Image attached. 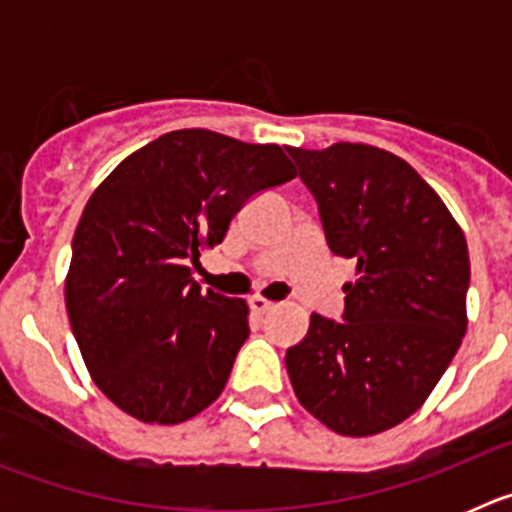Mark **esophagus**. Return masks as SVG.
Wrapping results in <instances>:
<instances>
[{"label": "esophagus", "instance_id": "obj_1", "mask_svg": "<svg viewBox=\"0 0 512 512\" xmlns=\"http://www.w3.org/2000/svg\"><path fill=\"white\" fill-rule=\"evenodd\" d=\"M248 305H251V310L256 312V315H266V312H271L274 307H277V302H269V300H264V297L256 295L248 300Z\"/></svg>", "mask_w": 512, "mask_h": 512}]
</instances>
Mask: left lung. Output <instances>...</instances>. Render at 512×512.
<instances>
[{
	"instance_id": "left-lung-1",
	"label": "left lung",
	"mask_w": 512,
	"mask_h": 512,
	"mask_svg": "<svg viewBox=\"0 0 512 512\" xmlns=\"http://www.w3.org/2000/svg\"><path fill=\"white\" fill-rule=\"evenodd\" d=\"M325 241L356 261L343 320L312 312L287 348L289 382L341 436L395 428L431 395L467 333L469 251L441 197L400 156L364 143L287 146Z\"/></svg>"
}]
</instances>
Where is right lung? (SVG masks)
Segmentation results:
<instances>
[{
    "label": "right lung",
    "instance_id": "obj_1",
    "mask_svg": "<svg viewBox=\"0 0 512 512\" xmlns=\"http://www.w3.org/2000/svg\"><path fill=\"white\" fill-rule=\"evenodd\" d=\"M274 143L174 130L130 153L89 197L66 310L89 374L122 413L176 425L220 397L248 338V305L192 279L253 194L295 179Z\"/></svg>",
    "mask_w": 512,
    "mask_h": 512
}]
</instances>
